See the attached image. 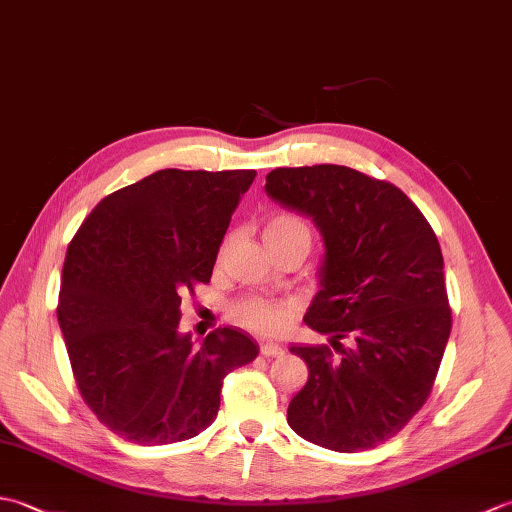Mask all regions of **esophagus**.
<instances>
[{
	"instance_id": "1",
	"label": "esophagus",
	"mask_w": 512,
	"mask_h": 512,
	"mask_svg": "<svg viewBox=\"0 0 512 512\" xmlns=\"http://www.w3.org/2000/svg\"><path fill=\"white\" fill-rule=\"evenodd\" d=\"M259 352H262L264 356H281V354H284V347L277 345V343L266 341V343L259 345Z\"/></svg>"
}]
</instances>
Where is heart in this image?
Listing matches in <instances>:
<instances>
[{"mask_svg":"<svg viewBox=\"0 0 512 512\" xmlns=\"http://www.w3.org/2000/svg\"><path fill=\"white\" fill-rule=\"evenodd\" d=\"M268 250L288 242H303L310 246V228L297 215H275L266 222L262 231ZM231 317L257 334H277L295 317L292 303H277L259 297H246L233 303Z\"/></svg>","mask_w":512,"mask_h":512,"instance_id":"obj_1","label":"heart"}]
</instances>
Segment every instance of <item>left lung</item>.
I'll return each instance as SVG.
<instances>
[{
  "instance_id": "left-lung-1",
  "label": "left lung",
  "mask_w": 512,
  "mask_h": 512,
  "mask_svg": "<svg viewBox=\"0 0 512 512\" xmlns=\"http://www.w3.org/2000/svg\"><path fill=\"white\" fill-rule=\"evenodd\" d=\"M266 193L319 228L321 290L303 321L341 347L336 361L328 345L290 347L308 383L290 400L288 424L323 449H374L429 398L449 341L438 237L398 187L350 167H279Z\"/></svg>"
}]
</instances>
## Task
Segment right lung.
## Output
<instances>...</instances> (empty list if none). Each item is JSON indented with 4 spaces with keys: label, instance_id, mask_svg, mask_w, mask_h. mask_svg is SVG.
Returning <instances> with one entry per match:
<instances>
[{
    "label": "right lung",
    "instance_id": "obj_1",
    "mask_svg": "<svg viewBox=\"0 0 512 512\" xmlns=\"http://www.w3.org/2000/svg\"><path fill=\"white\" fill-rule=\"evenodd\" d=\"M257 171L162 169L107 195L68 246L59 328L81 396L116 436L156 447L215 420L224 376L259 345L217 328L195 347L180 301L209 284L231 215Z\"/></svg>",
    "mask_w": 512,
    "mask_h": 512
}]
</instances>
